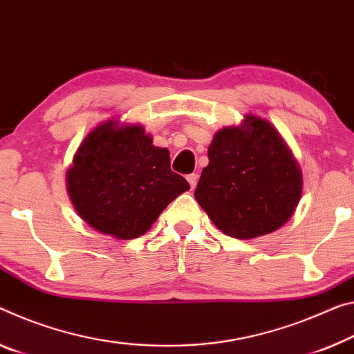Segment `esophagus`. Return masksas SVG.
Masks as SVG:
<instances>
[{"label": "esophagus", "instance_id": "esophagus-1", "mask_svg": "<svg viewBox=\"0 0 354 354\" xmlns=\"http://www.w3.org/2000/svg\"><path fill=\"white\" fill-rule=\"evenodd\" d=\"M187 181H189V184H190V189H195L197 187V181H198V176L195 175V173H192V175H187Z\"/></svg>", "mask_w": 354, "mask_h": 354}]
</instances>
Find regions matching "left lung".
Here are the masks:
<instances>
[{"instance_id": "1", "label": "left lung", "mask_w": 354, "mask_h": 354, "mask_svg": "<svg viewBox=\"0 0 354 354\" xmlns=\"http://www.w3.org/2000/svg\"><path fill=\"white\" fill-rule=\"evenodd\" d=\"M195 198L228 236L252 239L276 232L293 216L302 175L287 143L268 121L248 115L216 132Z\"/></svg>"}]
</instances>
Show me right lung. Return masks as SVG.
<instances>
[{"label":"right lung","instance_id":"add662e5","mask_svg":"<svg viewBox=\"0 0 354 354\" xmlns=\"http://www.w3.org/2000/svg\"><path fill=\"white\" fill-rule=\"evenodd\" d=\"M67 192L83 221L118 239L147 233L189 183L170 168V153L157 148L137 124L109 120L83 140L66 173Z\"/></svg>","mask_w":354,"mask_h":354}]
</instances>
